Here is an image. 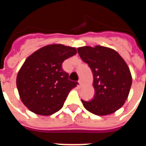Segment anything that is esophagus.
I'll return each instance as SVG.
<instances>
[{
  "label": "esophagus",
  "instance_id": "obj_1",
  "mask_svg": "<svg viewBox=\"0 0 146 146\" xmlns=\"http://www.w3.org/2000/svg\"><path fill=\"white\" fill-rule=\"evenodd\" d=\"M78 83H79V87H81V85H82V84H81V80H79Z\"/></svg>",
  "mask_w": 146,
  "mask_h": 146
}]
</instances>
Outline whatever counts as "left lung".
<instances>
[{
    "mask_svg": "<svg viewBox=\"0 0 146 146\" xmlns=\"http://www.w3.org/2000/svg\"><path fill=\"white\" fill-rule=\"evenodd\" d=\"M80 57L93 73L95 97L81 99L89 112L98 116L114 113L124 104L131 87L132 77L127 65L116 51L102 46L77 48Z\"/></svg>",
    "mask_w": 146,
    "mask_h": 146,
    "instance_id": "left-lung-1",
    "label": "left lung"
}]
</instances>
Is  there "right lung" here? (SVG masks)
<instances>
[{"mask_svg":"<svg viewBox=\"0 0 146 146\" xmlns=\"http://www.w3.org/2000/svg\"><path fill=\"white\" fill-rule=\"evenodd\" d=\"M76 54L75 48L51 44L26 59L18 73L16 85L21 100L30 111L49 116L62 109L71 89L78 84L69 80L62 65Z\"/></svg>","mask_w":146,"mask_h":146,"instance_id":"right-lung-1","label":"right lung"}]
</instances>
